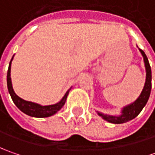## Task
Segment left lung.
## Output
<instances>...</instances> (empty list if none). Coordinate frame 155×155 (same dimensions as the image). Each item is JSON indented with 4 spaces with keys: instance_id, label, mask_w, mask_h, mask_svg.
<instances>
[{
    "instance_id": "obj_1",
    "label": "left lung",
    "mask_w": 155,
    "mask_h": 155,
    "mask_svg": "<svg viewBox=\"0 0 155 155\" xmlns=\"http://www.w3.org/2000/svg\"><path fill=\"white\" fill-rule=\"evenodd\" d=\"M141 52L143 58H144V62H145V67H146L147 71V78L146 83L143 88V91L140 95V97L137 98V100L134 102L133 104H129L128 106H126L125 108H123L122 110V114L121 116H107L104 115L102 113H98L100 116H102L104 120H106L107 122H111V123H116V124H120V123H124L127 122L132 119H134V117L138 116L140 114V112L144 108V106L146 105L147 100L149 98L150 92H151V87H152V72H151V67L148 62V59L147 58L145 52L142 51L141 49H139Z\"/></svg>"
}]
</instances>
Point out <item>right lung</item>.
Instances as JSON below:
<instances>
[{
    "instance_id": "add662e5",
    "label": "right lung",
    "mask_w": 155,
    "mask_h": 155,
    "mask_svg": "<svg viewBox=\"0 0 155 155\" xmlns=\"http://www.w3.org/2000/svg\"><path fill=\"white\" fill-rule=\"evenodd\" d=\"M13 60V58L9 63L8 70V75H7V83H8V92L12 97V100L14 101L15 104L20 109L23 113L27 114L28 116H33V117H48L57 113L64 106L65 103L66 97L68 96L69 91L66 92L63 99L56 104L53 105H48V106H40L39 104H34L32 102H27L21 97H19L14 91L13 87H12V82L10 78V70H11V62Z\"/></svg>"
}]
</instances>
